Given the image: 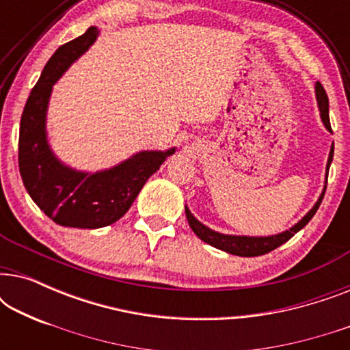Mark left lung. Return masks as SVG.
Masks as SVG:
<instances>
[{"label":"left lung","mask_w":350,"mask_h":350,"mask_svg":"<svg viewBox=\"0 0 350 350\" xmlns=\"http://www.w3.org/2000/svg\"><path fill=\"white\" fill-rule=\"evenodd\" d=\"M315 94H317V102H319V108H320V116H322V121L325 124V127L328 131H332V126H329V114H328V97L327 92H325L323 85L317 83L315 84ZM333 151H334V145L332 146V151H329V157H328V164H327V170L329 169V164L333 161ZM325 191H327V186L323 188V193L320 196L317 204L314 205L312 208L309 210V213L301 219L298 224H295L293 228H290L288 231L277 234V236H269V237H247V236H226V234H219L215 232L212 229H208L207 226H204L202 223H199L196 219L188 207L185 208L186 212V218H188V223L191 229H193L196 236H198L200 241L207 242L208 245H212L215 248H219V250L231 253V255H237V256H260V255H266L272 250H275L277 247H280L282 243H285L286 241H290L291 237L295 236L296 232L301 231L306 224H308L312 217L317 212L320 204H322Z\"/></svg>","instance_id":"8db88e82"}]
</instances>
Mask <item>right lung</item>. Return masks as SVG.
<instances>
[{"label":"right lung","mask_w":350,"mask_h":350,"mask_svg":"<svg viewBox=\"0 0 350 350\" xmlns=\"http://www.w3.org/2000/svg\"><path fill=\"white\" fill-rule=\"evenodd\" d=\"M98 30L60 46L47 62L23 108L18 133V170L35 204L60 226L103 228L124 217L146 180L159 169L169 151H143L113 169L84 174L62 164L46 140V111L52 85L89 49Z\"/></svg>","instance_id":"add662e5"}]
</instances>
